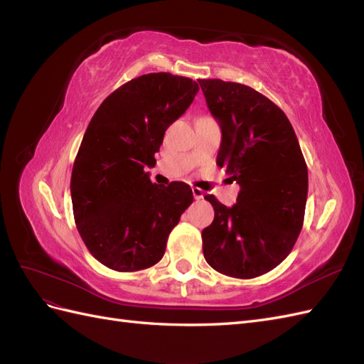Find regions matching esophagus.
I'll use <instances>...</instances> for the list:
<instances>
[{"label": "esophagus", "instance_id": "1", "mask_svg": "<svg viewBox=\"0 0 364 364\" xmlns=\"http://www.w3.org/2000/svg\"><path fill=\"white\" fill-rule=\"evenodd\" d=\"M193 196H194V200H202L203 199V191L200 188H193Z\"/></svg>", "mask_w": 364, "mask_h": 364}]
</instances>
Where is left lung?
<instances>
[{
  "mask_svg": "<svg viewBox=\"0 0 364 364\" xmlns=\"http://www.w3.org/2000/svg\"><path fill=\"white\" fill-rule=\"evenodd\" d=\"M222 129L218 167L237 181L234 206L214 196V222L202 230L203 255L226 277L250 279L281 264L304 225L308 170L293 126L281 109L252 87L199 80Z\"/></svg>",
  "mask_w": 364,
  "mask_h": 364,
  "instance_id": "obj_1",
  "label": "left lung"
}]
</instances>
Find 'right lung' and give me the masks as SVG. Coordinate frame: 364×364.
<instances>
[{
    "label": "right lung",
    "mask_w": 364,
    "mask_h": 364,
    "mask_svg": "<svg viewBox=\"0 0 364 364\" xmlns=\"http://www.w3.org/2000/svg\"><path fill=\"white\" fill-rule=\"evenodd\" d=\"M197 91L188 77L144 74L109 95L87 126L71 174L73 213L87 250L106 267L155 266L193 203L190 185L158 186L144 168L156 164L165 130Z\"/></svg>",
    "instance_id": "add662e5"
}]
</instances>
